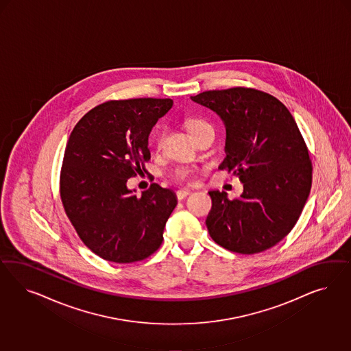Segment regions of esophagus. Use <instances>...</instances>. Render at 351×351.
Here are the masks:
<instances>
[{
	"label": "esophagus",
	"instance_id": "1",
	"mask_svg": "<svg viewBox=\"0 0 351 351\" xmlns=\"http://www.w3.org/2000/svg\"><path fill=\"white\" fill-rule=\"evenodd\" d=\"M191 193V191H189V189H180V191H176V197H178V199H179V201H181V199L186 198Z\"/></svg>",
	"mask_w": 351,
	"mask_h": 351
}]
</instances>
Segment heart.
<instances>
[{"instance_id": "obj_1", "label": "heart", "mask_w": 351, "mask_h": 351, "mask_svg": "<svg viewBox=\"0 0 351 351\" xmlns=\"http://www.w3.org/2000/svg\"><path fill=\"white\" fill-rule=\"evenodd\" d=\"M201 125H204V122L199 121V119H195V118H189V119L185 122V126L188 128V131L191 130V128H198V126H201ZM178 175H179V178L184 179V178L188 176V172H186V171H179Z\"/></svg>"}]
</instances>
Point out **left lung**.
Wrapping results in <instances>:
<instances>
[{"label": "left lung", "instance_id": "left-lung-1", "mask_svg": "<svg viewBox=\"0 0 351 351\" xmlns=\"http://www.w3.org/2000/svg\"><path fill=\"white\" fill-rule=\"evenodd\" d=\"M221 118L225 158L220 170L234 171L243 184L239 198L210 191L208 233L223 248L251 255L287 235L308 199L311 162L295 118L276 97L245 87L191 96Z\"/></svg>", "mask_w": 351, "mask_h": 351}]
</instances>
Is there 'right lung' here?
Wrapping results in <instances>:
<instances>
[{"mask_svg": "<svg viewBox=\"0 0 351 351\" xmlns=\"http://www.w3.org/2000/svg\"><path fill=\"white\" fill-rule=\"evenodd\" d=\"M171 99L108 101L75 125L64 152L60 195L75 232L101 258L128 264L158 250L178 204L175 191L153 184L138 197L128 180L150 160L149 134Z\"/></svg>", "mask_w": 351, "mask_h": 351, "instance_id": "right-lung-1", "label": "right lung"}]
</instances>
